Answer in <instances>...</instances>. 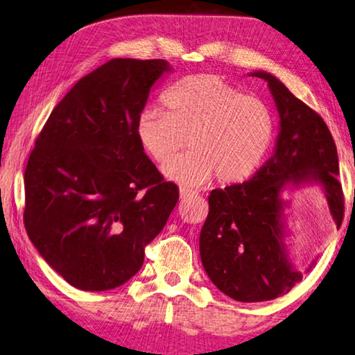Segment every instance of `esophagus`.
Segmentation results:
<instances>
[{
  "label": "esophagus",
  "instance_id": "34e87169",
  "mask_svg": "<svg viewBox=\"0 0 355 355\" xmlns=\"http://www.w3.org/2000/svg\"><path fill=\"white\" fill-rule=\"evenodd\" d=\"M190 196H193V191L185 190V189H180V190H179V198H180V200L189 199Z\"/></svg>",
  "mask_w": 355,
  "mask_h": 355
}]
</instances>
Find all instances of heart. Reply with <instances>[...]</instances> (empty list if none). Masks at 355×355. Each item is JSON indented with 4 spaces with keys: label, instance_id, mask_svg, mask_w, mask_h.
Returning <instances> with one entry per match:
<instances>
[{
    "label": "heart",
    "instance_id": "obj_1",
    "mask_svg": "<svg viewBox=\"0 0 355 355\" xmlns=\"http://www.w3.org/2000/svg\"><path fill=\"white\" fill-rule=\"evenodd\" d=\"M164 105L165 112H140L136 137L160 166L170 164L189 139L191 151L164 170L166 179L187 189L215 175L220 184L241 182L272 145L275 123L269 106L213 73L182 78L164 96Z\"/></svg>",
    "mask_w": 355,
    "mask_h": 355
}]
</instances>
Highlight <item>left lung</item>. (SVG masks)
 Returning <instances> with one entry per match:
<instances>
[{
	"instance_id": "8db88e82",
	"label": "left lung",
	"mask_w": 355,
	"mask_h": 355,
	"mask_svg": "<svg viewBox=\"0 0 355 355\" xmlns=\"http://www.w3.org/2000/svg\"><path fill=\"white\" fill-rule=\"evenodd\" d=\"M250 76L267 82L275 102V148L252 179L210 193L209 216L199 236L200 259L211 283L243 303L284 295L303 278L287 241L292 233L287 191L318 185L337 229L343 219L337 148L324 120L272 73L255 71Z\"/></svg>"
}]
</instances>
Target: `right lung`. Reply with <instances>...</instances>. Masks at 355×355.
<instances>
[{"instance_id":"obj_1","label":"right lung","mask_w":355,"mask_h":355,"mask_svg":"<svg viewBox=\"0 0 355 355\" xmlns=\"http://www.w3.org/2000/svg\"><path fill=\"white\" fill-rule=\"evenodd\" d=\"M165 60L112 58L72 86L24 173V225L53 270L80 291L128 282L179 199L140 148L136 123Z\"/></svg>"}]
</instances>
